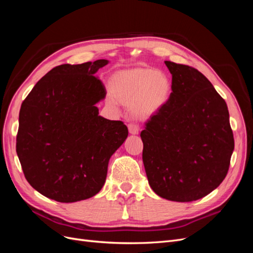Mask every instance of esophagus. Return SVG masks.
<instances>
[{
	"label": "esophagus",
	"mask_w": 253,
	"mask_h": 253,
	"mask_svg": "<svg viewBox=\"0 0 253 253\" xmlns=\"http://www.w3.org/2000/svg\"><path fill=\"white\" fill-rule=\"evenodd\" d=\"M127 128H128V132L129 134L132 135H137L139 133V126L137 125H134V124H129L127 126Z\"/></svg>",
	"instance_id": "1"
}]
</instances>
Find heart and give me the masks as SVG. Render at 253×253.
I'll return each instance as SVG.
<instances>
[{"label": "heart", "mask_w": 253, "mask_h": 253, "mask_svg": "<svg viewBox=\"0 0 253 253\" xmlns=\"http://www.w3.org/2000/svg\"><path fill=\"white\" fill-rule=\"evenodd\" d=\"M112 104L128 105L135 117L148 119L154 116L169 101L172 81L167 74L151 67L121 70L110 79Z\"/></svg>", "instance_id": "1"}]
</instances>
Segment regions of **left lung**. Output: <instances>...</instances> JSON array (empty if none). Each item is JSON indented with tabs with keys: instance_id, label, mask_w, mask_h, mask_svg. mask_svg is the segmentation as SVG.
<instances>
[{
	"instance_id": "1",
	"label": "left lung",
	"mask_w": 253,
	"mask_h": 253,
	"mask_svg": "<svg viewBox=\"0 0 253 253\" xmlns=\"http://www.w3.org/2000/svg\"><path fill=\"white\" fill-rule=\"evenodd\" d=\"M165 63L172 75V94L140 133L142 160L157 195L193 202L225 179L233 133L227 104L212 83L193 67Z\"/></svg>"
}]
</instances>
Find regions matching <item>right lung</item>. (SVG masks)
<instances>
[{"mask_svg": "<svg viewBox=\"0 0 253 253\" xmlns=\"http://www.w3.org/2000/svg\"><path fill=\"white\" fill-rule=\"evenodd\" d=\"M108 60L53 67L37 82L19 115L17 154L25 178L50 200L75 203L103 187L126 126L99 116L106 95L96 77Z\"/></svg>", "mask_w": 253, "mask_h": 253, "instance_id": "1", "label": "right lung"}]
</instances>
